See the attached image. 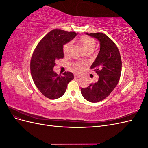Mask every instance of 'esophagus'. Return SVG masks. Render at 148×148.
I'll return each mask as SVG.
<instances>
[{"instance_id":"esophagus-1","label":"esophagus","mask_w":148,"mask_h":148,"mask_svg":"<svg viewBox=\"0 0 148 148\" xmlns=\"http://www.w3.org/2000/svg\"><path fill=\"white\" fill-rule=\"evenodd\" d=\"M82 77V76L81 75H75V78H81Z\"/></svg>"}]
</instances>
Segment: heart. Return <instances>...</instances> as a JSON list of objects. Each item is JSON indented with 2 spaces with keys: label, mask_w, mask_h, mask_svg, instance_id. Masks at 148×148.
<instances>
[{
  "label": "heart",
  "mask_w": 148,
  "mask_h": 148,
  "mask_svg": "<svg viewBox=\"0 0 148 148\" xmlns=\"http://www.w3.org/2000/svg\"><path fill=\"white\" fill-rule=\"evenodd\" d=\"M79 41L82 44L84 48L86 49L88 52L93 51L94 47H95V41L92 38L87 36H82L81 38H80ZM71 45V43L70 42L65 44L64 46L63 51L64 53H69ZM74 65L78 69H82L84 68V64L82 62H78L75 63Z\"/></svg>",
  "instance_id": "1"
}]
</instances>
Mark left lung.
I'll list each match as a JSON object with an SVG mask.
<instances>
[{"mask_svg":"<svg viewBox=\"0 0 148 148\" xmlns=\"http://www.w3.org/2000/svg\"><path fill=\"white\" fill-rule=\"evenodd\" d=\"M100 43V51L91 69L99 75L97 82L91 83L81 92L85 99L98 102L108 96L117 86L122 71V60L119 49L112 40L102 33H87Z\"/></svg>","mask_w":148,"mask_h":148,"instance_id":"8db88e82","label":"left lung"}]
</instances>
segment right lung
Returning a JSON list of instances; mask_svg holds the SVG:
<instances>
[{"instance_id": "obj_1", "label": "right lung", "mask_w": 148, "mask_h": 148, "mask_svg": "<svg viewBox=\"0 0 148 148\" xmlns=\"http://www.w3.org/2000/svg\"><path fill=\"white\" fill-rule=\"evenodd\" d=\"M77 33L73 31L53 29L44 36L36 47L31 59V73L36 86L42 95L56 99L64 95L67 84L74 78L71 72L63 76L53 70L56 60L64 58L63 46L72 40Z\"/></svg>"}]
</instances>
